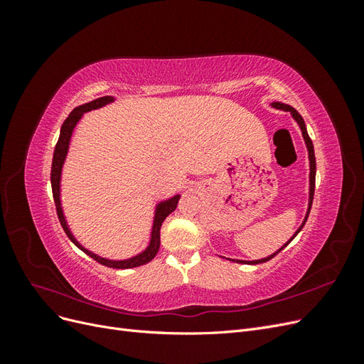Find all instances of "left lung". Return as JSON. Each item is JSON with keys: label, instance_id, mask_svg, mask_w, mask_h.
Here are the masks:
<instances>
[{"label": "left lung", "instance_id": "1", "mask_svg": "<svg viewBox=\"0 0 364 364\" xmlns=\"http://www.w3.org/2000/svg\"><path fill=\"white\" fill-rule=\"evenodd\" d=\"M273 106L277 107V109H282V111H287V112H290L291 115H293V118L297 121V124L301 126V130H302V135H304V139H305V142H306V149H308V155H310V206H308V213H306V217H305V220H304V223H302V226L297 229V232L294 234V237L301 232V229L304 228V225H305V222H306V218H308V214H310V211H311V205H313V197H314V185H316V156H314V147H313V141H311V138L308 136V134H306V129H305V123H304V118L301 117V114L296 111V109H293L291 106H289V105H284V103H273ZM293 237V238H294ZM291 238V240H293ZM290 240V241H291ZM289 241V243H290ZM287 243V245H289ZM287 245H284L277 253H273V255H270V257H267V258H262V259H257V261H240V259H235V262H241V264H259V262H266V261H269V259H272L273 257H277L278 253L287 246Z\"/></svg>", "mask_w": 364, "mask_h": 364}]
</instances>
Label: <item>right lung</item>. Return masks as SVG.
Instances as JSON below:
<instances>
[{
  "mask_svg": "<svg viewBox=\"0 0 364 364\" xmlns=\"http://www.w3.org/2000/svg\"><path fill=\"white\" fill-rule=\"evenodd\" d=\"M114 102L112 97H102V98H97V100L91 102V103H86L82 105L79 107H75L74 111L67 117V119L63 121V124L60 127V136L59 141L56 144V149H54V155H53V164H51V188H53V199H54V205H56V213L59 217V222L65 230V234L68 235V238L73 241V243L82 249L86 255H90L92 259H95L97 262L103 264L106 267H112V269H132V267H138L142 266V264H147L149 261H151L153 258L156 257V253L159 250V245H161V226L164 223V220L167 218V215H170L176 206H178V202L181 197L179 196H174L173 199L164 202L158 206L156 209V215H155V223H153V230H151V240H150V246L139 253L138 257L135 258H130L126 261H109L105 258H100L94 255L92 252L86 250L85 247H82L79 243H77L75 238L71 235L70 229L67 226V222H65V217L62 213V208H60V200H59V183H60V171H62V165L65 161V156H67V151H68V146H70V139L73 135V129L75 127L77 121L82 118V115L87 111H92V109L97 107H102L107 103Z\"/></svg>",
  "mask_w": 364,
  "mask_h": 364,
  "instance_id": "obj_1",
  "label": "right lung"
}]
</instances>
